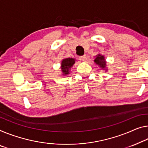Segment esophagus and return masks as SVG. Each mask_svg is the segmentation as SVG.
Listing matches in <instances>:
<instances>
[{"label": "esophagus", "instance_id": "1", "mask_svg": "<svg viewBox=\"0 0 148 148\" xmlns=\"http://www.w3.org/2000/svg\"><path fill=\"white\" fill-rule=\"evenodd\" d=\"M81 60L83 61H84V62H86V61H87V56H86L85 55L81 56Z\"/></svg>", "mask_w": 148, "mask_h": 148}]
</instances>
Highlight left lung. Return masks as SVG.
<instances>
[{
  "label": "left lung",
  "mask_w": 148,
  "mask_h": 148,
  "mask_svg": "<svg viewBox=\"0 0 148 148\" xmlns=\"http://www.w3.org/2000/svg\"><path fill=\"white\" fill-rule=\"evenodd\" d=\"M94 62L96 63L99 67L101 68V69H103L106 72L108 71V69L106 68V61L104 56L102 55V54H98L95 56V59L94 60Z\"/></svg>",
  "instance_id": "1"
}]
</instances>
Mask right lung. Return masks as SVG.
<instances>
[{"label": "right lung", "mask_w": 148, "mask_h": 148, "mask_svg": "<svg viewBox=\"0 0 148 148\" xmlns=\"http://www.w3.org/2000/svg\"><path fill=\"white\" fill-rule=\"evenodd\" d=\"M76 60L74 58H65L61 61V70L63 76H67L70 73L71 67L75 63Z\"/></svg>", "instance_id": "right-lung-1"}]
</instances>
